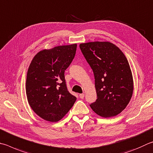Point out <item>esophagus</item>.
Returning a JSON list of instances; mask_svg holds the SVG:
<instances>
[{
  "instance_id": "obj_1",
  "label": "esophagus",
  "mask_w": 153,
  "mask_h": 153,
  "mask_svg": "<svg viewBox=\"0 0 153 153\" xmlns=\"http://www.w3.org/2000/svg\"><path fill=\"white\" fill-rule=\"evenodd\" d=\"M84 95H85V94H79V98H82V99H83V98H84Z\"/></svg>"
}]
</instances>
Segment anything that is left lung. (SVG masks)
Returning a JSON list of instances; mask_svg holds the SVG:
<instances>
[{
    "instance_id": "obj_1",
    "label": "left lung",
    "mask_w": 153,
    "mask_h": 153,
    "mask_svg": "<svg viewBox=\"0 0 153 153\" xmlns=\"http://www.w3.org/2000/svg\"><path fill=\"white\" fill-rule=\"evenodd\" d=\"M79 48L95 78L97 99L90 107L102 117L118 115L128 104L134 88L126 57L110 42L81 43Z\"/></svg>"
}]
</instances>
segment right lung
Here are the masks:
<instances>
[{
    "label": "right lung",
    "mask_w": 153,
    "mask_h": 153,
    "mask_svg": "<svg viewBox=\"0 0 153 153\" xmlns=\"http://www.w3.org/2000/svg\"><path fill=\"white\" fill-rule=\"evenodd\" d=\"M77 44L42 50L35 55L27 75L26 94L32 110L47 121L60 120L76 97L69 92L66 70L75 57Z\"/></svg>",
    "instance_id": "add662e5"
}]
</instances>
